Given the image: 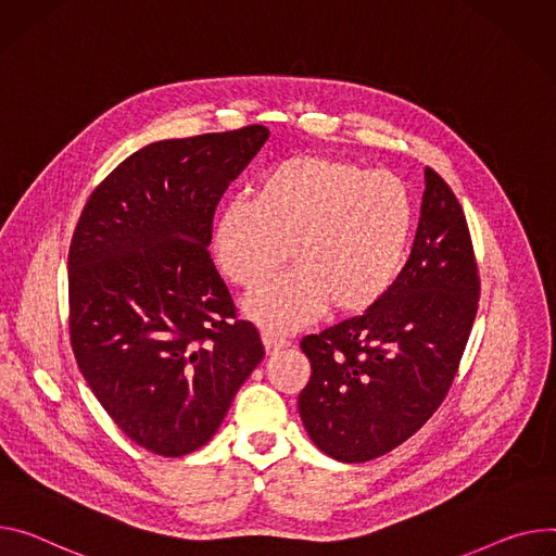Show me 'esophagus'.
Returning a JSON list of instances; mask_svg holds the SVG:
<instances>
[{
    "label": "esophagus",
    "mask_w": 556,
    "mask_h": 556,
    "mask_svg": "<svg viewBox=\"0 0 556 556\" xmlns=\"http://www.w3.org/2000/svg\"><path fill=\"white\" fill-rule=\"evenodd\" d=\"M262 341H264V348H266L268 355H275V352H279V350H283V348H288V345H290V341H288V339L277 337V334L266 332V330L262 332Z\"/></svg>",
    "instance_id": "1"
}]
</instances>
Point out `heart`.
I'll list each match as a JSON object with an SVG mask.
<instances>
[{"label": "heart", "mask_w": 556, "mask_h": 556, "mask_svg": "<svg viewBox=\"0 0 556 556\" xmlns=\"http://www.w3.org/2000/svg\"><path fill=\"white\" fill-rule=\"evenodd\" d=\"M415 226L406 181L355 162L294 155L268 168L252 201L219 211L213 252L224 277L257 288L286 260L294 268L245 299L268 332H290L330 306L362 315L394 283Z\"/></svg>", "instance_id": "heart-1"}]
</instances>
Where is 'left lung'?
<instances>
[{
	"label": "left lung",
	"mask_w": 556,
	"mask_h": 556,
	"mask_svg": "<svg viewBox=\"0 0 556 556\" xmlns=\"http://www.w3.org/2000/svg\"><path fill=\"white\" fill-rule=\"evenodd\" d=\"M479 268L464 208L426 168L410 257L364 315L301 339L313 375L299 415L313 443L364 464L410 439L441 406L477 317Z\"/></svg>",
	"instance_id": "1"
}]
</instances>
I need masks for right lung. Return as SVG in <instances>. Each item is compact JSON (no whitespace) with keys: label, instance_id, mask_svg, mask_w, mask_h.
<instances>
[{"label":"right lung","instance_id":"add662e5","mask_svg":"<svg viewBox=\"0 0 556 556\" xmlns=\"http://www.w3.org/2000/svg\"><path fill=\"white\" fill-rule=\"evenodd\" d=\"M266 139L243 126L148 143L92 190L73 232L77 366L109 417L162 457L208 443L264 359L208 243L219 199Z\"/></svg>","mask_w":556,"mask_h":556}]
</instances>
